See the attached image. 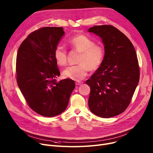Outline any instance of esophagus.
I'll use <instances>...</instances> for the list:
<instances>
[{"instance_id":"34e87169","label":"esophagus","mask_w":153,"mask_h":153,"mask_svg":"<svg viewBox=\"0 0 153 153\" xmlns=\"http://www.w3.org/2000/svg\"><path fill=\"white\" fill-rule=\"evenodd\" d=\"M82 84V82H76V85H81V84Z\"/></svg>"}]
</instances>
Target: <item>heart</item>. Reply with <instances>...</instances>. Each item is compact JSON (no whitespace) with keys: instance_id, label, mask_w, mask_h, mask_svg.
Wrapping results in <instances>:
<instances>
[{"instance_id":"obj_1","label":"heart","mask_w":153,"mask_h":153,"mask_svg":"<svg viewBox=\"0 0 153 153\" xmlns=\"http://www.w3.org/2000/svg\"><path fill=\"white\" fill-rule=\"evenodd\" d=\"M69 45L73 50L80 53L76 65L71 66L64 70L62 75L65 78L74 81H81L86 77L89 69L97 70L104 61L105 50L103 46L95 42L88 36L77 34L71 37ZM54 58L60 66L67 64V51L61 45L56 46L54 50Z\"/></svg>"}]
</instances>
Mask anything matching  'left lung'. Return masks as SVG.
I'll return each mask as SVG.
<instances>
[{
  "instance_id": "left-lung-1",
  "label": "left lung",
  "mask_w": 153,
  "mask_h": 153,
  "mask_svg": "<svg viewBox=\"0 0 153 153\" xmlns=\"http://www.w3.org/2000/svg\"><path fill=\"white\" fill-rule=\"evenodd\" d=\"M89 31L102 38L105 50L102 66L85 81L91 88L89 107L100 117H115L129 106L139 82L137 55L130 40L114 26H94Z\"/></svg>"
}]
</instances>
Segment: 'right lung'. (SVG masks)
Returning <instances> with one entry per match:
<instances>
[{
  "label": "right lung",
  "mask_w": 153,
  "mask_h": 153,
  "mask_svg": "<svg viewBox=\"0 0 153 153\" xmlns=\"http://www.w3.org/2000/svg\"><path fill=\"white\" fill-rule=\"evenodd\" d=\"M64 31L62 27H42L32 32L20 45L16 59V79L31 109L46 117L66 110L75 88L73 80L58 82L60 76L54 50Z\"/></svg>",
  "instance_id": "add662e5"
}]
</instances>
